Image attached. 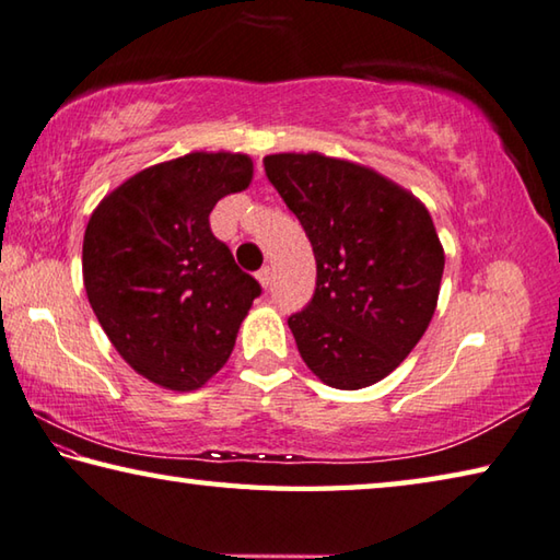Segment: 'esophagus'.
I'll return each instance as SVG.
<instances>
[{"instance_id": "obj_1", "label": "esophagus", "mask_w": 560, "mask_h": 560, "mask_svg": "<svg viewBox=\"0 0 560 560\" xmlns=\"http://www.w3.org/2000/svg\"><path fill=\"white\" fill-rule=\"evenodd\" d=\"M255 278H258V282L262 288H270V280H272V272L270 268H260L258 272H255Z\"/></svg>"}]
</instances>
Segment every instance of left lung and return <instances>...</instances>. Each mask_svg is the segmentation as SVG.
<instances>
[{
  "mask_svg": "<svg viewBox=\"0 0 560 560\" xmlns=\"http://www.w3.org/2000/svg\"><path fill=\"white\" fill-rule=\"evenodd\" d=\"M265 176L298 215L317 260L315 295L288 325L300 357L331 388L388 376L425 335L445 253L413 194L325 154H268Z\"/></svg>",
  "mask_w": 560,
  "mask_h": 560,
  "instance_id": "1",
  "label": "left lung"
}]
</instances>
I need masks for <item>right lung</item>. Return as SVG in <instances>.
Returning a JSON list of instances; mask_svg holds the SVG:
<instances>
[{
	"label": "right lung",
	"mask_w": 560,
	"mask_h": 560,
	"mask_svg": "<svg viewBox=\"0 0 560 560\" xmlns=\"http://www.w3.org/2000/svg\"><path fill=\"white\" fill-rule=\"evenodd\" d=\"M250 176V156L191 152L130 176L88 221V302L120 357L156 386H203L260 295L209 223Z\"/></svg>",
	"instance_id": "obj_1"
}]
</instances>
